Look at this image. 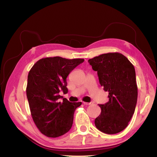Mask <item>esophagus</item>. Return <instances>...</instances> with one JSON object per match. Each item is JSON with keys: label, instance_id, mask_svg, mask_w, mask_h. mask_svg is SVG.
Here are the masks:
<instances>
[{"label": "esophagus", "instance_id": "obj_1", "mask_svg": "<svg viewBox=\"0 0 157 157\" xmlns=\"http://www.w3.org/2000/svg\"><path fill=\"white\" fill-rule=\"evenodd\" d=\"M83 103L84 104V105H91V104H92V102H83Z\"/></svg>", "mask_w": 157, "mask_h": 157}]
</instances>
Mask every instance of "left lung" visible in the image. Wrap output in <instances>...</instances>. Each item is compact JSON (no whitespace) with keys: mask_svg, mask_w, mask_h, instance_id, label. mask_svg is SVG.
<instances>
[{"mask_svg":"<svg viewBox=\"0 0 157 157\" xmlns=\"http://www.w3.org/2000/svg\"><path fill=\"white\" fill-rule=\"evenodd\" d=\"M88 63L97 71L103 90L109 92V101L99 105L101 112L95 125L105 134H117L127 127L135 111L137 86L134 65L117 52L99 55Z\"/></svg>","mask_w":157,"mask_h":157,"instance_id":"1","label":"left lung"}]
</instances>
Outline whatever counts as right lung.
Here are the masks:
<instances>
[{"label": "right lung", "mask_w": 157, "mask_h": 157, "mask_svg": "<svg viewBox=\"0 0 157 157\" xmlns=\"http://www.w3.org/2000/svg\"><path fill=\"white\" fill-rule=\"evenodd\" d=\"M84 59H68L59 56L39 60L27 77L26 94L31 116L42 134L57 137L71 128L75 109L81 102H70L59 94H67V77Z\"/></svg>", "instance_id": "right-lung-1"}]
</instances>
